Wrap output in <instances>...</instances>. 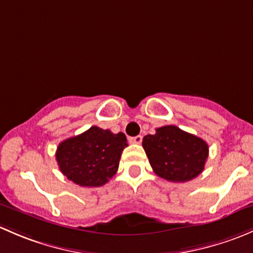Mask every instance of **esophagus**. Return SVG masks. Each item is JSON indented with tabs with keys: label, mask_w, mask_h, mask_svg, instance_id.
Listing matches in <instances>:
<instances>
[{
	"label": "esophagus",
	"mask_w": 253,
	"mask_h": 253,
	"mask_svg": "<svg viewBox=\"0 0 253 253\" xmlns=\"http://www.w3.org/2000/svg\"><path fill=\"white\" fill-rule=\"evenodd\" d=\"M142 141V136L141 135H137V136H134V137H130V142H132V144H141Z\"/></svg>",
	"instance_id": "1"
}]
</instances>
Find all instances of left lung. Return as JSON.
Returning a JSON list of instances; mask_svg holds the SVG:
<instances>
[{"mask_svg": "<svg viewBox=\"0 0 253 253\" xmlns=\"http://www.w3.org/2000/svg\"><path fill=\"white\" fill-rule=\"evenodd\" d=\"M146 155L153 171L173 183L192 180L205 169L208 145L195 135L175 126L156 129V134L142 140Z\"/></svg>", "mask_w": 253, "mask_h": 253, "instance_id": "left-lung-1", "label": "left lung"}]
</instances>
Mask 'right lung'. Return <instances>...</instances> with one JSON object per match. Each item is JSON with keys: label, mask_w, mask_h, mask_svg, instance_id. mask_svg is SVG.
<instances>
[{"label": "right lung", "mask_w": 253, "mask_h": 253, "mask_svg": "<svg viewBox=\"0 0 253 253\" xmlns=\"http://www.w3.org/2000/svg\"><path fill=\"white\" fill-rule=\"evenodd\" d=\"M127 146L123 132L113 134L98 126L58 145L56 160L62 173L80 186H102L119 167L123 150Z\"/></svg>", "instance_id": "1"}]
</instances>
